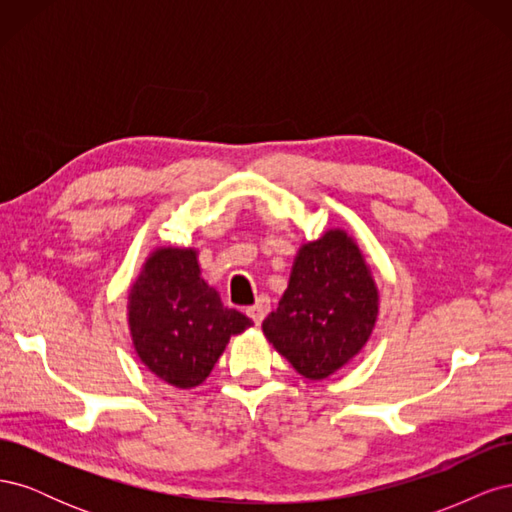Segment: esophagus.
Returning <instances> with one entry per match:
<instances>
[{
    "label": "esophagus",
    "mask_w": 512,
    "mask_h": 512,
    "mask_svg": "<svg viewBox=\"0 0 512 512\" xmlns=\"http://www.w3.org/2000/svg\"><path fill=\"white\" fill-rule=\"evenodd\" d=\"M269 309H271V299L269 297H258V301L247 309V316H250L256 324H260L262 320H265V316L269 314Z\"/></svg>",
    "instance_id": "1"
}]
</instances>
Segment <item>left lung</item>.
<instances>
[{"instance_id":"8db88e82","label":"left lung","mask_w":512,"mask_h":512,"mask_svg":"<svg viewBox=\"0 0 512 512\" xmlns=\"http://www.w3.org/2000/svg\"><path fill=\"white\" fill-rule=\"evenodd\" d=\"M378 301L359 245L333 228L301 245L288 288L262 322V333L303 378L324 380L367 344Z\"/></svg>"}]
</instances>
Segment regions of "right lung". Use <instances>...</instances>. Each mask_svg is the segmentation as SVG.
Instances as JSON below:
<instances>
[{
	"mask_svg": "<svg viewBox=\"0 0 512 512\" xmlns=\"http://www.w3.org/2000/svg\"><path fill=\"white\" fill-rule=\"evenodd\" d=\"M196 250L158 247L128 294V324L138 359L160 380L192 389L211 374L228 339L252 327L224 307L203 277Z\"/></svg>",
	"mask_w": 512,
	"mask_h": 512,
	"instance_id": "obj_1",
	"label": "right lung"
}]
</instances>
